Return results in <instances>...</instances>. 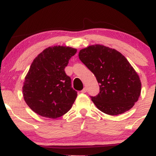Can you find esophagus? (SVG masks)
Returning a JSON list of instances; mask_svg holds the SVG:
<instances>
[{"mask_svg": "<svg viewBox=\"0 0 156 156\" xmlns=\"http://www.w3.org/2000/svg\"><path fill=\"white\" fill-rule=\"evenodd\" d=\"M87 89L86 88V87H84V88L81 90V92H82V93H85V92H87Z\"/></svg>", "mask_w": 156, "mask_h": 156, "instance_id": "1", "label": "esophagus"}]
</instances>
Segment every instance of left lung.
I'll return each mask as SVG.
<instances>
[{"label": "left lung", "instance_id": "8db88e82", "mask_svg": "<svg viewBox=\"0 0 156 156\" xmlns=\"http://www.w3.org/2000/svg\"><path fill=\"white\" fill-rule=\"evenodd\" d=\"M78 56L100 84L99 94L91 97L97 108L114 116L133 106L140 96L141 83L124 55L115 49L94 44L80 50Z\"/></svg>", "mask_w": 156, "mask_h": 156}]
</instances>
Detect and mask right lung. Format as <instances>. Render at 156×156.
<instances>
[{
	"mask_svg": "<svg viewBox=\"0 0 156 156\" xmlns=\"http://www.w3.org/2000/svg\"><path fill=\"white\" fill-rule=\"evenodd\" d=\"M77 49L67 46L47 48L34 58L23 87L26 104L42 117L56 119L73 106L77 92L64 68Z\"/></svg>",
	"mask_w": 156,
	"mask_h": 156,
	"instance_id": "1",
	"label": "right lung"
}]
</instances>
